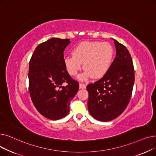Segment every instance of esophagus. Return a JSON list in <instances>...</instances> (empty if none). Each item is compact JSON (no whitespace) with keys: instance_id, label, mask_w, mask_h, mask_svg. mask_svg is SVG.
<instances>
[{"instance_id":"1","label":"esophagus","mask_w":156,"mask_h":156,"mask_svg":"<svg viewBox=\"0 0 156 156\" xmlns=\"http://www.w3.org/2000/svg\"><path fill=\"white\" fill-rule=\"evenodd\" d=\"M79 87H80V88H86V85L84 84V83H80Z\"/></svg>"}]
</instances>
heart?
I'll return each mask as SVG.
<instances>
[{"instance_id": "b5f03b06", "label": "heart", "mask_w": 156, "mask_h": 156, "mask_svg": "<svg viewBox=\"0 0 156 156\" xmlns=\"http://www.w3.org/2000/svg\"><path fill=\"white\" fill-rule=\"evenodd\" d=\"M72 54L64 57L65 68L71 76H75L83 63L85 70L79 78L85 80L91 76L99 78L105 75L112 62L114 50L108 42H84L73 49Z\"/></svg>"}]
</instances>
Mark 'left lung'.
<instances>
[{
    "label": "left lung",
    "instance_id": "obj_1",
    "mask_svg": "<svg viewBox=\"0 0 156 156\" xmlns=\"http://www.w3.org/2000/svg\"><path fill=\"white\" fill-rule=\"evenodd\" d=\"M114 40L116 57L106 73L87 86L88 109L95 119L104 122L118 117L126 109L132 97L134 67L127 48Z\"/></svg>",
    "mask_w": 156,
    "mask_h": 156
}]
</instances>
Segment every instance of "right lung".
<instances>
[{
	"instance_id": "obj_1",
	"label": "right lung",
	"mask_w": 156,
	"mask_h": 156,
	"mask_svg": "<svg viewBox=\"0 0 156 156\" xmlns=\"http://www.w3.org/2000/svg\"><path fill=\"white\" fill-rule=\"evenodd\" d=\"M69 39L52 38L40 44L29 62V92L33 104L45 118L57 120L69 112V103L79 83L69 75L64 63V51ZM66 83L67 85L63 86Z\"/></svg>"
}]
</instances>
